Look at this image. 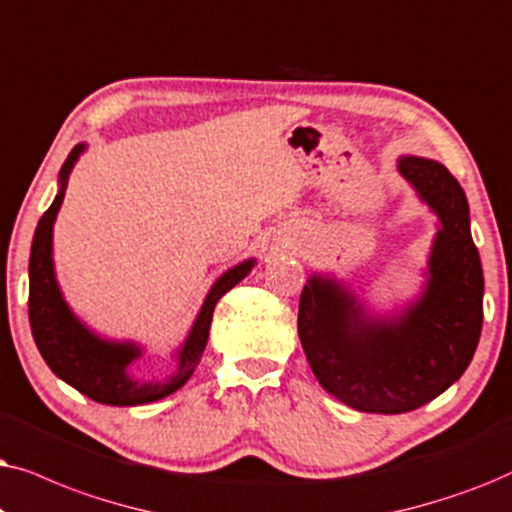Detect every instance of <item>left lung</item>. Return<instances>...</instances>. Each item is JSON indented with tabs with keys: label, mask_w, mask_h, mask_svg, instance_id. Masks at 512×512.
Masks as SVG:
<instances>
[{
	"label": "left lung",
	"mask_w": 512,
	"mask_h": 512,
	"mask_svg": "<svg viewBox=\"0 0 512 512\" xmlns=\"http://www.w3.org/2000/svg\"><path fill=\"white\" fill-rule=\"evenodd\" d=\"M398 170L440 220L424 292L395 316H370L342 283L318 274L299 297V342L320 386L370 414L438 398L466 372L482 332L485 278L466 194L438 161L400 156Z\"/></svg>",
	"instance_id": "1"
}]
</instances>
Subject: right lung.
<instances>
[{
  "label": "right lung",
  "instance_id": "right-lung-1",
  "mask_svg": "<svg viewBox=\"0 0 512 512\" xmlns=\"http://www.w3.org/2000/svg\"><path fill=\"white\" fill-rule=\"evenodd\" d=\"M86 145H77L67 156L58 175V194L51 208L42 215L32 238L30 250V327L34 344L51 367L53 374L77 388L79 393L88 395L95 403L102 405H145L154 400L166 398L177 388L185 386L192 377L196 365L201 363L203 349L208 344L210 320H213L215 304L220 302L224 292H229L236 283H241L255 260H245L217 278L213 288L206 295L199 316H196L192 330L185 344L177 349V370L166 381H138L128 374V365L142 356V349L135 342H112L95 335L74 316L70 306L63 299L60 285L53 269V222L65 199V187L70 180L74 163L84 154Z\"/></svg>",
  "mask_w": 512,
  "mask_h": 512
}]
</instances>
